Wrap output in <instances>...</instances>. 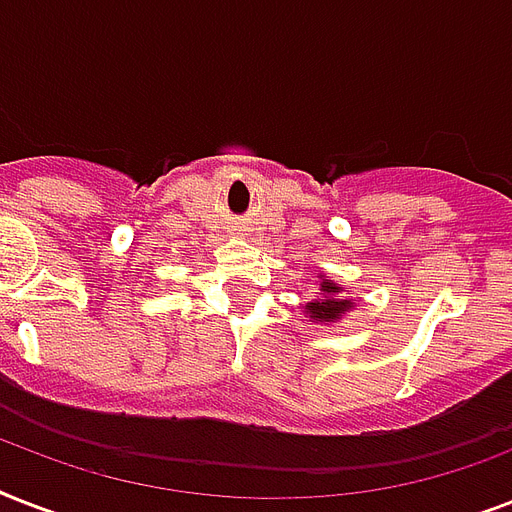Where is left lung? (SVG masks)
<instances>
[{"instance_id":"1","label":"left lung","mask_w":512,"mask_h":512,"mask_svg":"<svg viewBox=\"0 0 512 512\" xmlns=\"http://www.w3.org/2000/svg\"><path fill=\"white\" fill-rule=\"evenodd\" d=\"M353 305L356 303L348 297V289L329 279L327 273H319V292L311 303L303 305V313L313 324H337L345 313L353 311Z\"/></svg>"}]
</instances>
